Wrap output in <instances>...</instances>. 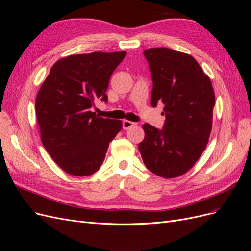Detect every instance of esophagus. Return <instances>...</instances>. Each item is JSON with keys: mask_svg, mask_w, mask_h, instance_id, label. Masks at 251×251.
<instances>
[{"mask_svg": "<svg viewBox=\"0 0 251 251\" xmlns=\"http://www.w3.org/2000/svg\"><path fill=\"white\" fill-rule=\"evenodd\" d=\"M135 125H136V124L133 123V121L126 120V119H125V120L123 121V127H124V130H128V128L132 127V126H135Z\"/></svg>", "mask_w": 251, "mask_h": 251, "instance_id": "34e87169", "label": "esophagus"}]
</instances>
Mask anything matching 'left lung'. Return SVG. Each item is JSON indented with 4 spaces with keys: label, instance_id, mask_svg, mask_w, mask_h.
<instances>
[{
    "label": "left lung",
    "instance_id": "left-lung-1",
    "mask_svg": "<svg viewBox=\"0 0 251 251\" xmlns=\"http://www.w3.org/2000/svg\"><path fill=\"white\" fill-rule=\"evenodd\" d=\"M143 54L153 80L151 104H164L165 123L162 130L144 124L138 149L149 171L175 178L191 170L207 146L214 88L192 55L169 48H151Z\"/></svg>",
    "mask_w": 251,
    "mask_h": 251
}]
</instances>
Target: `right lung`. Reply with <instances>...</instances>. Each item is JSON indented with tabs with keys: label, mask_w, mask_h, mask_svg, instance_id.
I'll list each match as a JSON object with an SVG mask.
<instances>
[{
	"label": "right lung",
	"mask_w": 251,
	"mask_h": 251,
	"mask_svg": "<svg viewBox=\"0 0 251 251\" xmlns=\"http://www.w3.org/2000/svg\"><path fill=\"white\" fill-rule=\"evenodd\" d=\"M126 51L92 52L60 58L52 66L35 100L43 146L54 162L73 176L100 170L109 143L123 121L102 118L90 111L105 94L112 73Z\"/></svg>",
	"instance_id": "1"
}]
</instances>
